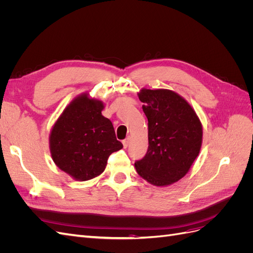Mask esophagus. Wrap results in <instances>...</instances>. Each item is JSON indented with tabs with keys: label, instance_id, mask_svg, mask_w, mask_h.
Returning a JSON list of instances; mask_svg holds the SVG:
<instances>
[{
	"label": "esophagus",
	"instance_id": "34e87169",
	"mask_svg": "<svg viewBox=\"0 0 253 253\" xmlns=\"http://www.w3.org/2000/svg\"><path fill=\"white\" fill-rule=\"evenodd\" d=\"M128 143H129V137H127V138H126L125 140H122V144H124L125 148H127Z\"/></svg>",
	"mask_w": 253,
	"mask_h": 253
}]
</instances>
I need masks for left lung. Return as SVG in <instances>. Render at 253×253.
Here are the masks:
<instances>
[{
	"mask_svg": "<svg viewBox=\"0 0 253 253\" xmlns=\"http://www.w3.org/2000/svg\"><path fill=\"white\" fill-rule=\"evenodd\" d=\"M148 118L149 148L136 160V171L155 186L178 181L198 156L203 127L196 113L178 94L169 89H141L138 94Z\"/></svg>",
	"mask_w": 253,
	"mask_h": 253,
	"instance_id": "obj_1",
	"label": "left lung"
}]
</instances>
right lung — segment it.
Returning <instances> with one entry per match:
<instances>
[{"mask_svg": "<svg viewBox=\"0 0 253 253\" xmlns=\"http://www.w3.org/2000/svg\"><path fill=\"white\" fill-rule=\"evenodd\" d=\"M102 110L101 101L83 94L71 102L51 129L52 160L77 180L100 175L112 153L124 147L111 120L102 116Z\"/></svg>", "mask_w": 253, "mask_h": 253, "instance_id": "1", "label": "right lung"}]
</instances>
